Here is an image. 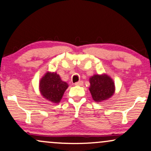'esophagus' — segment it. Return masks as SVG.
<instances>
[{"label": "esophagus", "instance_id": "1", "mask_svg": "<svg viewBox=\"0 0 151 151\" xmlns=\"http://www.w3.org/2000/svg\"><path fill=\"white\" fill-rule=\"evenodd\" d=\"M83 83L82 81H78V82H76L75 83H74V85H75V86H82Z\"/></svg>", "mask_w": 151, "mask_h": 151}]
</instances>
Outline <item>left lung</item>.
Returning <instances> with one entry per match:
<instances>
[{"label": "left lung", "mask_w": 151, "mask_h": 151, "mask_svg": "<svg viewBox=\"0 0 151 151\" xmlns=\"http://www.w3.org/2000/svg\"><path fill=\"white\" fill-rule=\"evenodd\" d=\"M89 83L88 89L96 103L106 101L115 93V82L108 74H94L89 78Z\"/></svg>", "instance_id": "left-lung-1"}]
</instances>
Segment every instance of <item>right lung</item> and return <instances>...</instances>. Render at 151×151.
Here are the masks:
<instances>
[{
    "label": "right lung",
    "mask_w": 151,
    "mask_h": 151,
    "mask_svg": "<svg viewBox=\"0 0 151 151\" xmlns=\"http://www.w3.org/2000/svg\"><path fill=\"white\" fill-rule=\"evenodd\" d=\"M68 86V83L62 81L57 72H47L40 79L39 88L45 99L51 103H59Z\"/></svg>",
    "instance_id": "obj_1"
}]
</instances>
